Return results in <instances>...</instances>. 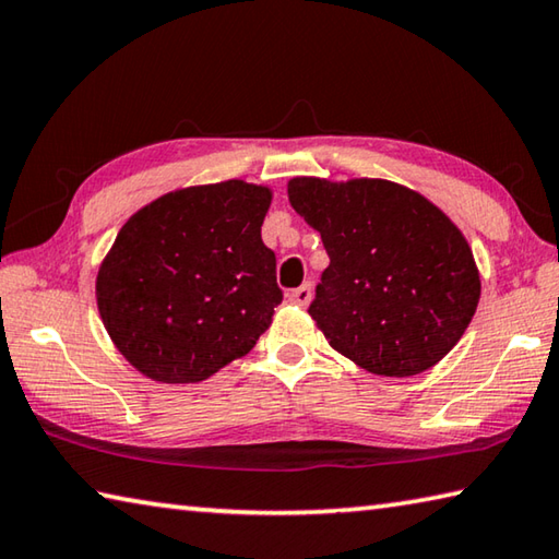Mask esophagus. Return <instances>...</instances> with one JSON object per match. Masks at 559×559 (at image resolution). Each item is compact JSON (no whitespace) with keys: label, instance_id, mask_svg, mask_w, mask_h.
<instances>
[{"label":"esophagus","instance_id":"esophagus-1","mask_svg":"<svg viewBox=\"0 0 559 559\" xmlns=\"http://www.w3.org/2000/svg\"><path fill=\"white\" fill-rule=\"evenodd\" d=\"M289 301L292 304H299V307H307V304L311 301V284H301V287L292 289L289 292Z\"/></svg>","mask_w":559,"mask_h":559}]
</instances>
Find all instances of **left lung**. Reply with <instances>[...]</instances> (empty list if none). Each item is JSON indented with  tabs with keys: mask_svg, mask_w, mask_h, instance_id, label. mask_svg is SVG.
I'll use <instances>...</instances> for the list:
<instances>
[{
	"mask_svg": "<svg viewBox=\"0 0 559 559\" xmlns=\"http://www.w3.org/2000/svg\"><path fill=\"white\" fill-rule=\"evenodd\" d=\"M287 192L331 258L309 313L333 350L382 377L420 374L443 360L481 292L460 228L389 180L294 177Z\"/></svg>",
	"mask_w": 559,
	"mask_h": 559,
	"instance_id": "left-lung-1",
	"label": "left lung"
}]
</instances>
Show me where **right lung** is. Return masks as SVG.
<instances>
[{
	"instance_id": "add662e5",
	"label": "right lung",
	"mask_w": 559,
	"mask_h": 559,
	"mask_svg": "<svg viewBox=\"0 0 559 559\" xmlns=\"http://www.w3.org/2000/svg\"><path fill=\"white\" fill-rule=\"evenodd\" d=\"M267 187H187L135 212L97 275L114 345L141 374L202 382L252 350L282 301L277 258L260 226Z\"/></svg>"
}]
</instances>
